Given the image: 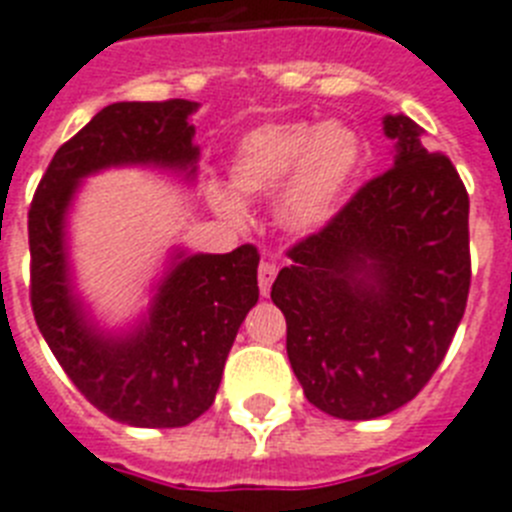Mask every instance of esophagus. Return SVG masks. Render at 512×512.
<instances>
[{
    "label": "esophagus",
    "mask_w": 512,
    "mask_h": 512,
    "mask_svg": "<svg viewBox=\"0 0 512 512\" xmlns=\"http://www.w3.org/2000/svg\"><path fill=\"white\" fill-rule=\"evenodd\" d=\"M278 268L273 263H263L260 270H257V283H260V294L268 296L270 294V286H273V278H276Z\"/></svg>",
    "instance_id": "obj_1"
}]
</instances>
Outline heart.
<instances>
[{"label":"heart","instance_id":"heart-1","mask_svg":"<svg viewBox=\"0 0 512 512\" xmlns=\"http://www.w3.org/2000/svg\"><path fill=\"white\" fill-rule=\"evenodd\" d=\"M364 137L341 119L268 122L239 137L229 156V190L239 200L278 197V221L294 234H315L338 216L364 169ZM218 216L242 221L244 208L226 192H213Z\"/></svg>","mask_w":512,"mask_h":512}]
</instances>
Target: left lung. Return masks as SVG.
<instances>
[{
	"instance_id": "8db88e82",
	"label": "left lung",
	"mask_w": 512,
	"mask_h": 512,
	"mask_svg": "<svg viewBox=\"0 0 512 512\" xmlns=\"http://www.w3.org/2000/svg\"><path fill=\"white\" fill-rule=\"evenodd\" d=\"M382 132L393 166L289 249L270 291L307 401L349 422L401 409L427 385L471 283L461 176L409 117L388 114Z\"/></svg>"
}]
</instances>
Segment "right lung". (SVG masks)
Wrapping results in <instances>:
<instances>
[{"label": "right lung", "mask_w": 512, "mask_h": 512, "mask_svg": "<svg viewBox=\"0 0 512 512\" xmlns=\"http://www.w3.org/2000/svg\"><path fill=\"white\" fill-rule=\"evenodd\" d=\"M195 101H119L54 153L28 213L30 304L75 388L130 427H184L210 409L239 325L257 304L252 244L226 255L171 249L153 299L130 328L106 330L77 294L67 218L80 184L103 169L145 166L192 182Z\"/></svg>", "instance_id": "1"}]
</instances>
